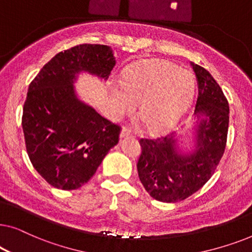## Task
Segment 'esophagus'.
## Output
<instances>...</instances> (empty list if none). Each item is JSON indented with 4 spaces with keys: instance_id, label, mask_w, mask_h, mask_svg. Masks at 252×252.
<instances>
[{
    "instance_id": "obj_1",
    "label": "esophagus",
    "mask_w": 252,
    "mask_h": 252,
    "mask_svg": "<svg viewBox=\"0 0 252 252\" xmlns=\"http://www.w3.org/2000/svg\"><path fill=\"white\" fill-rule=\"evenodd\" d=\"M127 136H132V133H130V130L127 128H123L122 132H120V139H124V137Z\"/></svg>"
}]
</instances>
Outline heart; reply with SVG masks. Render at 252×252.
Returning a JSON list of instances; mask_svg holds the SVG:
<instances>
[{
  "mask_svg": "<svg viewBox=\"0 0 252 252\" xmlns=\"http://www.w3.org/2000/svg\"><path fill=\"white\" fill-rule=\"evenodd\" d=\"M122 89H111L112 115L129 116L139 104V116L150 129H165L180 119L195 92L190 72L165 62L136 65L126 72Z\"/></svg>",
  "mask_w": 252,
  "mask_h": 252,
  "instance_id": "obj_1",
  "label": "heart"
}]
</instances>
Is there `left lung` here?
<instances>
[{
    "mask_svg": "<svg viewBox=\"0 0 252 252\" xmlns=\"http://www.w3.org/2000/svg\"><path fill=\"white\" fill-rule=\"evenodd\" d=\"M198 86L192 126L186 133L141 139L140 181L151 197L165 203L186 199L215 173L225 151L229 106L209 71L190 62ZM188 138L189 147H185Z\"/></svg>",
    "mask_w": 252,
    "mask_h": 252,
    "instance_id": "obj_1",
    "label": "left lung"
}]
</instances>
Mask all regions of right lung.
Returning <instances> with one entry per match:
<instances>
[{
	"label": "right lung",
	"mask_w": 252,
	"mask_h": 252,
	"mask_svg": "<svg viewBox=\"0 0 252 252\" xmlns=\"http://www.w3.org/2000/svg\"><path fill=\"white\" fill-rule=\"evenodd\" d=\"M115 65L111 47L80 44L54 56L31 82L22 120L26 150L55 188L87 184L118 144L120 127L82 101L74 87L82 73L105 81Z\"/></svg>",
	"instance_id": "right-lung-1"
}]
</instances>
